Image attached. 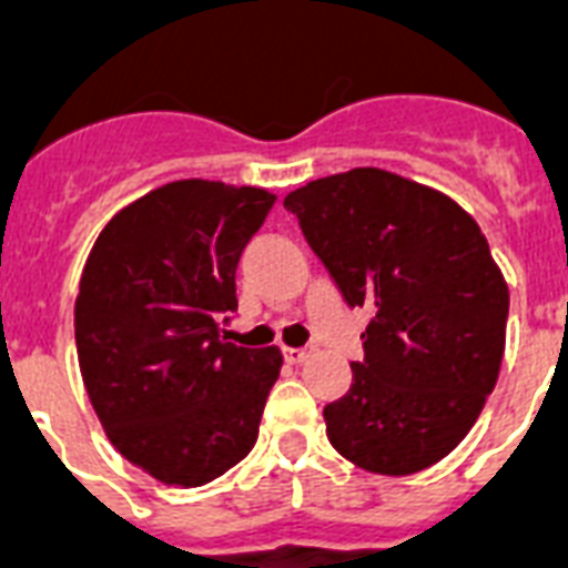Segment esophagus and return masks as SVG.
<instances>
[{
	"label": "esophagus",
	"mask_w": 568,
	"mask_h": 568,
	"mask_svg": "<svg viewBox=\"0 0 568 568\" xmlns=\"http://www.w3.org/2000/svg\"><path fill=\"white\" fill-rule=\"evenodd\" d=\"M283 356H285V363H288V365H301V363H306V359H310V351H303V347H285Z\"/></svg>",
	"instance_id": "esophagus-1"
}]
</instances>
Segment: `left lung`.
<instances>
[{"mask_svg":"<svg viewBox=\"0 0 568 568\" xmlns=\"http://www.w3.org/2000/svg\"><path fill=\"white\" fill-rule=\"evenodd\" d=\"M283 205L347 306L372 310L354 383L324 406L333 448L395 477L448 457L493 395L510 312L480 226L377 168L315 180Z\"/></svg>","mask_w":568,"mask_h":568,"instance_id":"left-lung-1","label":"left lung"}]
</instances>
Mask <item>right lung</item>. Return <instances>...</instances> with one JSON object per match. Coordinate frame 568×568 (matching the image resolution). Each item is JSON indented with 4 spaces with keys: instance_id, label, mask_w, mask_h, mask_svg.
Returning a JSON list of instances; mask_svg holds the SVG:
<instances>
[{
    "instance_id": "1",
    "label": "right lung",
    "mask_w": 568,
    "mask_h": 568,
    "mask_svg": "<svg viewBox=\"0 0 568 568\" xmlns=\"http://www.w3.org/2000/svg\"><path fill=\"white\" fill-rule=\"evenodd\" d=\"M276 196L182 180L111 217L75 297L82 379L111 445L168 486H203L256 445L276 347L221 336L235 271Z\"/></svg>"
}]
</instances>
